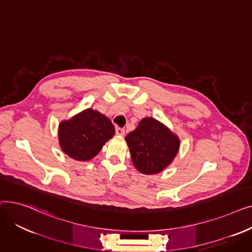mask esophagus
Returning <instances> with one entry per match:
<instances>
[{
    "label": "esophagus",
    "mask_w": 252,
    "mask_h": 252,
    "mask_svg": "<svg viewBox=\"0 0 252 252\" xmlns=\"http://www.w3.org/2000/svg\"><path fill=\"white\" fill-rule=\"evenodd\" d=\"M115 134L117 136H124L125 135V129L122 127H116L115 128Z\"/></svg>",
    "instance_id": "esophagus-1"
}]
</instances>
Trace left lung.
I'll use <instances>...</instances> for the list:
<instances>
[{"label": "left lung", "mask_w": 252, "mask_h": 252, "mask_svg": "<svg viewBox=\"0 0 252 252\" xmlns=\"http://www.w3.org/2000/svg\"><path fill=\"white\" fill-rule=\"evenodd\" d=\"M126 141L135 167L145 175L160 173L174 160L180 147L179 138L152 117L143 118Z\"/></svg>", "instance_id": "8db88e82"}]
</instances>
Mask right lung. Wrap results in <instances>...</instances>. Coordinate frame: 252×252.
<instances>
[{"label":"right lung","mask_w":252,"mask_h":252,"mask_svg":"<svg viewBox=\"0 0 252 252\" xmlns=\"http://www.w3.org/2000/svg\"><path fill=\"white\" fill-rule=\"evenodd\" d=\"M114 133L109 118L89 108L59 125V142L64 153L75 160L87 161L100 152Z\"/></svg>","instance_id":"obj_1"}]
</instances>
